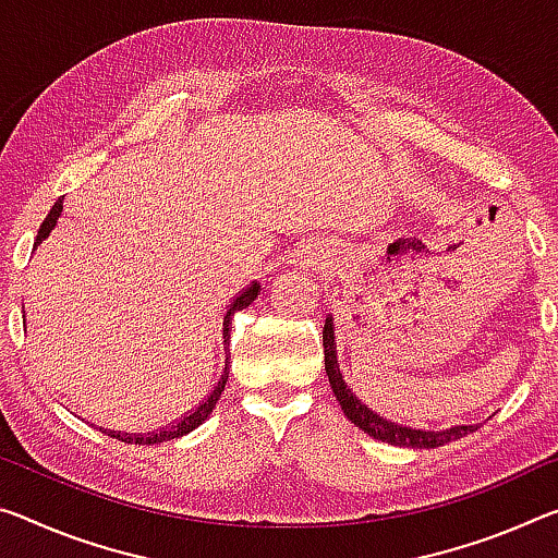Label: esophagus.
<instances>
[{
	"label": "esophagus",
	"instance_id": "obj_1",
	"mask_svg": "<svg viewBox=\"0 0 558 558\" xmlns=\"http://www.w3.org/2000/svg\"><path fill=\"white\" fill-rule=\"evenodd\" d=\"M325 260H327V251L320 245H305V247H300V253H298V263L305 265V268H311V270L323 268V265H327Z\"/></svg>",
	"mask_w": 558,
	"mask_h": 558
}]
</instances>
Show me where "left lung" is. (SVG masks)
<instances>
[{"label": "left lung", "instance_id": "obj_1", "mask_svg": "<svg viewBox=\"0 0 558 558\" xmlns=\"http://www.w3.org/2000/svg\"><path fill=\"white\" fill-rule=\"evenodd\" d=\"M323 344H325V373H327V379H330L332 392H335V397H338L344 417L355 424V427L365 432V435L375 437L379 441H387V445H395V447L435 449V447L447 445V441H454L459 437H466V435H472V432H476L474 424H459V427H449L441 432H422V429L402 427V424L379 417V414L369 410L367 404H362L360 397H355V392H352L348 383L342 379L332 317H327L325 320Z\"/></svg>", "mask_w": 558, "mask_h": 558}]
</instances>
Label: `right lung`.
Masks as SVG:
<instances>
[{
	"label": "right lung",
	"instance_id": "1",
	"mask_svg": "<svg viewBox=\"0 0 558 558\" xmlns=\"http://www.w3.org/2000/svg\"><path fill=\"white\" fill-rule=\"evenodd\" d=\"M61 210H64V198H59L54 206H51V210H49V216L44 218V223H41V228H39V233H37V243H34V247H37L44 238H49V233L54 231V226H57V220H59V216H61ZM260 295V282H253L251 288H245L241 295L238 298H233V303L228 305V311H226V315H223V344L228 348V340H231V320H233V315L238 313V311H243V307H247L253 303L255 298ZM228 355H231V352H226V365H223V373H220V377H218V383H216V387L214 390L208 392V397L206 400H203L196 410H193L191 414H185L183 420H179L175 424H171V427L168 429H163V432H154V435H148V437H144V435H121V432H111V437H117L119 441H129V445H161V441H168V439H179V437H183V435H189V432H193L198 427V424H203L208 420V414L214 412V407H216V402H218V397H220V392L226 390V383H228V369H231V362H228Z\"/></svg>",
	"mask_w": 558,
	"mask_h": 558
}]
</instances>
